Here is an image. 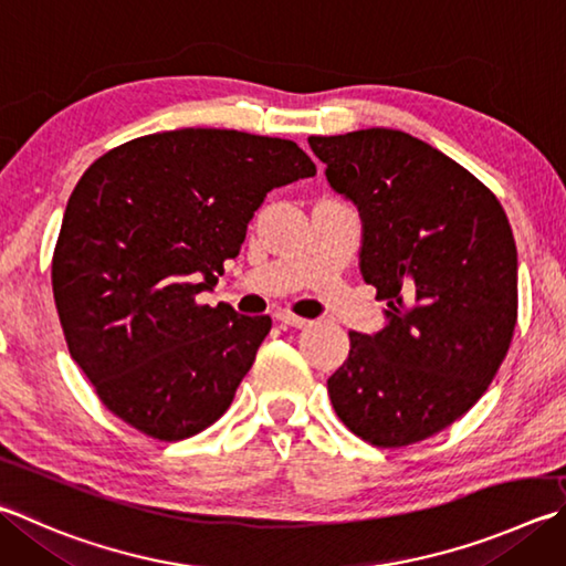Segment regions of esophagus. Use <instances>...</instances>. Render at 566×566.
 <instances>
[{
	"label": "esophagus",
	"mask_w": 566,
	"mask_h": 566,
	"mask_svg": "<svg viewBox=\"0 0 566 566\" xmlns=\"http://www.w3.org/2000/svg\"><path fill=\"white\" fill-rule=\"evenodd\" d=\"M276 322H280L282 326L304 328L306 324H310V318H304V316H296V314H292V312H280V314H276Z\"/></svg>",
	"instance_id": "34e87169"
}]
</instances>
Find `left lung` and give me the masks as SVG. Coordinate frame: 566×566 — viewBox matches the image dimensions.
<instances>
[{"instance_id": "obj_1", "label": "left lung", "mask_w": 566, "mask_h": 566, "mask_svg": "<svg viewBox=\"0 0 566 566\" xmlns=\"http://www.w3.org/2000/svg\"><path fill=\"white\" fill-rule=\"evenodd\" d=\"M310 146L361 214V274L388 306L378 334L348 332L328 398L366 443H420L468 413L507 356L517 324L507 214L472 172L403 130L312 136Z\"/></svg>"}]
</instances>
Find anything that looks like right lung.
Here are the masks:
<instances>
[{
	"instance_id": "add662e5",
	"label": "right lung",
	"mask_w": 566,
	"mask_h": 566,
	"mask_svg": "<svg viewBox=\"0 0 566 566\" xmlns=\"http://www.w3.org/2000/svg\"><path fill=\"white\" fill-rule=\"evenodd\" d=\"M312 176L294 140L220 128L150 133L91 163L51 286L69 354L113 416L176 443L230 408L272 318L198 294L240 254L266 192Z\"/></svg>"
}]
</instances>
